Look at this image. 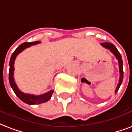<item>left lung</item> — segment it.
Masks as SVG:
<instances>
[{
  "label": "left lung",
  "mask_w": 132,
  "mask_h": 132,
  "mask_svg": "<svg viewBox=\"0 0 132 132\" xmlns=\"http://www.w3.org/2000/svg\"><path fill=\"white\" fill-rule=\"evenodd\" d=\"M104 48H106V49H109L110 50L111 53H113V55H115V57H116V59H118V64H119V72H120V78H119V82L118 84V86L116 87V89L115 90V93H116L118 92V90L119 89L120 86L121 85L122 82V80H123V64H122V57H121V55L120 54V53L118 52V50H117V48H116V46L113 45V44H111V43H107V42H105V43H102L101 44Z\"/></svg>",
  "instance_id": "left-lung-1"
}]
</instances>
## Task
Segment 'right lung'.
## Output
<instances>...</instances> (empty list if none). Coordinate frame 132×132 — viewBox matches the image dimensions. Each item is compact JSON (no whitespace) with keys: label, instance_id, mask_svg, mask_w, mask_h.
I'll return each mask as SVG.
<instances>
[{"label":"right lung","instance_id":"obj_1","mask_svg":"<svg viewBox=\"0 0 132 132\" xmlns=\"http://www.w3.org/2000/svg\"><path fill=\"white\" fill-rule=\"evenodd\" d=\"M40 43V42H25L23 44H21L20 46H18L15 51L12 53L11 56L10 61V71H9V81L11 87L12 88L14 92L19 99L22 100L23 102L28 104H42L44 102H47L51 98L54 90H50L47 93H44L42 95H35L32 94H28V93H24L19 90L18 86L15 83L14 79V61L16 57L19 53H21L26 48H29L30 46L33 45H36Z\"/></svg>","mask_w":132,"mask_h":132}]
</instances>
